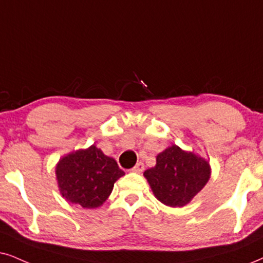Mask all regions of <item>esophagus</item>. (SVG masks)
<instances>
[{"label":"esophagus","instance_id":"1","mask_svg":"<svg viewBox=\"0 0 263 263\" xmlns=\"http://www.w3.org/2000/svg\"><path fill=\"white\" fill-rule=\"evenodd\" d=\"M143 170H144V164H143L142 161L137 162V164L135 165V167L132 168V171H134L135 174H141V172H143Z\"/></svg>","mask_w":263,"mask_h":263}]
</instances>
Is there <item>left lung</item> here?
I'll return each mask as SVG.
<instances>
[{
    "label": "left lung",
    "mask_w": 263,
    "mask_h": 263,
    "mask_svg": "<svg viewBox=\"0 0 263 263\" xmlns=\"http://www.w3.org/2000/svg\"><path fill=\"white\" fill-rule=\"evenodd\" d=\"M143 175L159 201L171 208H183L208 183L211 166L200 155L172 144L156 155L154 167Z\"/></svg>",
    "instance_id": "8db88e82"
}]
</instances>
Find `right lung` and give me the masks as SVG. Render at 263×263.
Masks as SVG:
<instances>
[{
	"instance_id": "add662e5",
	"label": "right lung",
	"mask_w": 263,
	"mask_h": 263,
	"mask_svg": "<svg viewBox=\"0 0 263 263\" xmlns=\"http://www.w3.org/2000/svg\"><path fill=\"white\" fill-rule=\"evenodd\" d=\"M124 175L115 159L105 155L95 144L69 153L55 165L61 195L84 209H96L104 204L114 183Z\"/></svg>"
}]
</instances>
